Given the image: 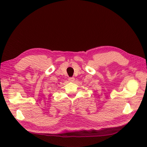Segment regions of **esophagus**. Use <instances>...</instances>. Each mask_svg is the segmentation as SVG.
I'll use <instances>...</instances> for the list:
<instances>
[{"label":"esophagus","mask_w":147,"mask_h":147,"mask_svg":"<svg viewBox=\"0 0 147 147\" xmlns=\"http://www.w3.org/2000/svg\"><path fill=\"white\" fill-rule=\"evenodd\" d=\"M69 82H74V78H73V77L69 78Z\"/></svg>","instance_id":"1"}]
</instances>
